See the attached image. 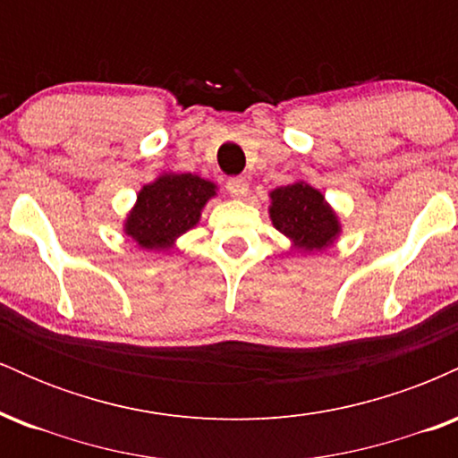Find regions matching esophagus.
<instances>
[{
    "label": "esophagus",
    "instance_id": "esophagus-1",
    "mask_svg": "<svg viewBox=\"0 0 458 458\" xmlns=\"http://www.w3.org/2000/svg\"><path fill=\"white\" fill-rule=\"evenodd\" d=\"M225 189H228L230 196L243 198L247 196V191H250V182H247V178L243 176H230L228 181H225Z\"/></svg>",
    "mask_w": 458,
    "mask_h": 458
}]
</instances>
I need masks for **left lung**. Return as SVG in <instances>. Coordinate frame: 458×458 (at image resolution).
<instances>
[{
	"label": "left lung",
	"mask_w": 458,
	"mask_h": 458,
	"mask_svg": "<svg viewBox=\"0 0 458 458\" xmlns=\"http://www.w3.org/2000/svg\"><path fill=\"white\" fill-rule=\"evenodd\" d=\"M271 222L295 243L297 250L317 251L334 243L340 224L323 193L306 182L271 191Z\"/></svg>",
	"instance_id": "8db88e82"
}]
</instances>
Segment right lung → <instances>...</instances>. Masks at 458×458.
Segmentation results:
<instances>
[{"instance_id":"add662e5","label":"right lung","mask_w":458,"mask_h":458,"mask_svg":"<svg viewBox=\"0 0 458 458\" xmlns=\"http://www.w3.org/2000/svg\"><path fill=\"white\" fill-rule=\"evenodd\" d=\"M213 196L211 181L193 174H163L140 191L124 233L144 250H167L198 224L202 207Z\"/></svg>"}]
</instances>
